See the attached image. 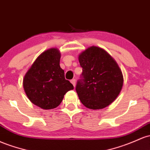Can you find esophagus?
Wrapping results in <instances>:
<instances>
[{
  "label": "esophagus",
  "mask_w": 150,
  "mask_h": 150,
  "mask_svg": "<svg viewBox=\"0 0 150 150\" xmlns=\"http://www.w3.org/2000/svg\"><path fill=\"white\" fill-rule=\"evenodd\" d=\"M70 82H71V83L73 85V86L75 87V83H76V81H75V79H72V80H70Z\"/></svg>",
  "instance_id": "obj_1"
}]
</instances>
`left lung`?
<instances>
[{"instance_id":"obj_1","label":"left lung","mask_w":150,"mask_h":150,"mask_svg":"<svg viewBox=\"0 0 150 150\" xmlns=\"http://www.w3.org/2000/svg\"><path fill=\"white\" fill-rule=\"evenodd\" d=\"M83 67L77 83L81 103L91 110H100L111 104L120 93L123 75L116 61L105 50L91 46L79 55Z\"/></svg>"}]
</instances>
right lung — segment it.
Wrapping results in <instances>:
<instances>
[{
  "label": "right lung",
  "mask_w": 150,
  "mask_h": 150,
  "mask_svg": "<svg viewBox=\"0 0 150 150\" xmlns=\"http://www.w3.org/2000/svg\"><path fill=\"white\" fill-rule=\"evenodd\" d=\"M60 60V51L48 49L37 57L24 76L25 93L33 104L42 109L57 108L65 93L74 89L65 80Z\"/></svg>",
  "instance_id": "obj_1"
}]
</instances>
